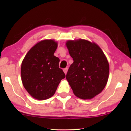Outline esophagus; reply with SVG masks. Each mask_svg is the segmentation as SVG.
Wrapping results in <instances>:
<instances>
[{"mask_svg":"<svg viewBox=\"0 0 131 131\" xmlns=\"http://www.w3.org/2000/svg\"><path fill=\"white\" fill-rule=\"evenodd\" d=\"M67 70H68V69H67V68H65V69H64V70H63L64 72V73H65L66 74H67Z\"/></svg>","mask_w":131,"mask_h":131,"instance_id":"esophagus-1","label":"esophagus"}]
</instances>
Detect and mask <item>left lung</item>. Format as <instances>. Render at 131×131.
Masks as SVG:
<instances>
[{
	"instance_id": "left-lung-1",
	"label": "left lung",
	"mask_w": 131,
	"mask_h": 131,
	"mask_svg": "<svg viewBox=\"0 0 131 131\" xmlns=\"http://www.w3.org/2000/svg\"><path fill=\"white\" fill-rule=\"evenodd\" d=\"M66 45L73 60L66 79L77 97L92 99L102 92L108 81L106 57L97 44L85 39L68 40Z\"/></svg>"
}]
</instances>
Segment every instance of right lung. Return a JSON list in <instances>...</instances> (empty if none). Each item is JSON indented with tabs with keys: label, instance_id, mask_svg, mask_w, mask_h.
<instances>
[{
	"label": "right lung",
	"instance_id": "obj_1",
	"mask_svg": "<svg viewBox=\"0 0 131 131\" xmlns=\"http://www.w3.org/2000/svg\"><path fill=\"white\" fill-rule=\"evenodd\" d=\"M58 43L52 39L41 40L34 45L23 59L21 80L33 98L45 100L52 96L66 75L59 68L60 59L54 55Z\"/></svg>",
	"mask_w": 131,
	"mask_h": 131
}]
</instances>
